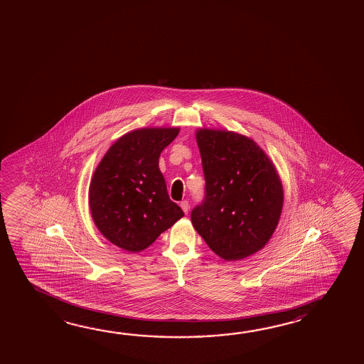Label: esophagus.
Returning a JSON list of instances; mask_svg holds the SVG:
<instances>
[{"mask_svg": "<svg viewBox=\"0 0 364 364\" xmlns=\"http://www.w3.org/2000/svg\"><path fill=\"white\" fill-rule=\"evenodd\" d=\"M180 207H181V209L184 210L185 215H188V212H189V208H191V205H189V202H188V200H183V202L180 203Z\"/></svg>", "mask_w": 364, "mask_h": 364, "instance_id": "34e87169", "label": "esophagus"}]
</instances>
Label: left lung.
Returning <instances> with one entry per match:
<instances>
[{
    "label": "left lung",
    "instance_id": "1",
    "mask_svg": "<svg viewBox=\"0 0 364 364\" xmlns=\"http://www.w3.org/2000/svg\"><path fill=\"white\" fill-rule=\"evenodd\" d=\"M205 194L191 222L212 251L240 260L262 249L274 232L283 188L274 165L250 138L199 129Z\"/></svg>",
    "mask_w": 364,
    "mask_h": 364
}]
</instances>
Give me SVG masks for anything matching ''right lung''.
<instances>
[{"instance_id":"1","label":"right lung","mask_w":364,"mask_h":364,"mask_svg":"<svg viewBox=\"0 0 364 364\" xmlns=\"http://www.w3.org/2000/svg\"><path fill=\"white\" fill-rule=\"evenodd\" d=\"M179 128L129 132L107 149L91 180L90 209L99 231L120 249L149 247L184 212L167 194L159 168L162 151Z\"/></svg>"}]
</instances>
